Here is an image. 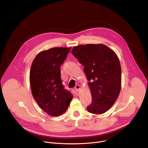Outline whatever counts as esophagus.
I'll list each match as a JSON object with an SVG mask.
<instances>
[{
  "instance_id": "esophagus-1",
  "label": "esophagus",
  "mask_w": 148,
  "mask_h": 148,
  "mask_svg": "<svg viewBox=\"0 0 148 148\" xmlns=\"http://www.w3.org/2000/svg\"><path fill=\"white\" fill-rule=\"evenodd\" d=\"M75 91H76L77 92H78V91H79V90H80V86H79V85L75 86Z\"/></svg>"
}]
</instances>
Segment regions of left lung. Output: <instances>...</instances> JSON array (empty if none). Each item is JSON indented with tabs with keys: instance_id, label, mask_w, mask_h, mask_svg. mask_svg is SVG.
<instances>
[{
	"instance_id": "8db88e82",
	"label": "left lung",
	"mask_w": 148,
	"mask_h": 148,
	"mask_svg": "<svg viewBox=\"0 0 148 148\" xmlns=\"http://www.w3.org/2000/svg\"><path fill=\"white\" fill-rule=\"evenodd\" d=\"M71 54L84 66L90 87L92 102L89 112H106L117 99L121 87V68L116 53L102 44L74 47Z\"/></svg>"
}]
</instances>
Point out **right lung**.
<instances>
[{"mask_svg":"<svg viewBox=\"0 0 148 148\" xmlns=\"http://www.w3.org/2000/svg\"><path fill=\"white\" fill-rule=\"evenodd\" d=\"M71 47H54L40 52L30 69V83L35 101L45 112L57 116L66 112L73 99L64 89L60 67Z\"/></svg>","mask_w":148,"mask_h":148,"instance_id":"right-lung-1","label":"right lung"}]
</instances>
